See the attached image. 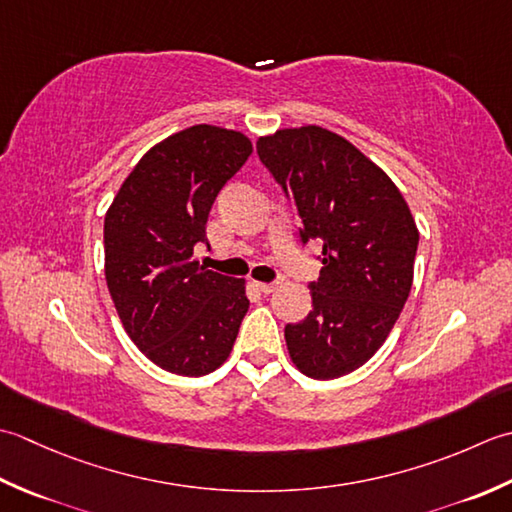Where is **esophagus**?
I'll return each instance as SVG.
<instances>
[{
  "mask_svg": "<svg viewBox=\"0 0 512 512\" xmlns=\"http://www.w3.org/2000/svg\"><path fill=\"white\" fill-rule=\"evenodd\" d=\"M254 287L260 291V294H271L276 289V283H254Z\"/></svg>",
  "mask_w": 512,
  "mask_h": 512,
  "instance_id": "1",
  "label": "esophagus"
}]
</instances>
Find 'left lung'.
<instances>
[{
    "label": "left lung",
    "mask_w": 512,
    "mask_h": 512,
    "mask_svg": "<svg viewBox=\"0 0 512 512\" xmlns=\"http://www.w3.org/2000/svg\"><path fill=\"white\" fill-rule=\"evenodd\" d=\"M258 159L318 241L311 311L285 327L296 367L316 380L362 367L387 340L413 285L420 234L398 187L358 148L318 125L258 139Z\"/></svg>",
    "instance_id": "obj_1"
}]
</instances>
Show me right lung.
<instances>
[{
	"label": "right lung",
	"mask_w": 512,
	"mask_h": 512,
	"mask_svg": "<svg viewBox=\"0 0 512 512\" xmlns=\"http://www.w3.org/2000/svg\"><path fill=\"white\" fill-rule=\"evenodd\" d=\"M241 132L192 125L137 163L103 223L106 283L132 342L161 369L205 375L227 360L249 309L245 283L192 258L218 192L243 168Z\"/></svg>",
	"instance_id": "obj_1"
}]
</instances>
